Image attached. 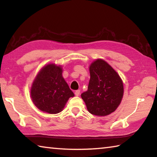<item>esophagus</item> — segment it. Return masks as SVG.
<instances>
[{"label": "esophagus", "instance_id": "esophagus-1", "mask_svg": "<svg viewBox=\"0 0 157 157\" xmlns=\"http://www.w3.org/2000/svg\"><path fill=\"white\" fill-rule=\"evenodd\" d=\"M75 94L76 96H79V94H80V90H77V91H75Z\"/></svg>", "mask_w": 157, "mask_h": 157}]
</instances>
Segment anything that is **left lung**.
<instances>
[{
  "instance_id": "left-lung-1",
  "label": "left lung",
  "mask_w": 157,
  "mask_h": 157,
  "mask_svg": "<svg viewBox=\"0 0 157 157\" xmlns=\"http://www.w3.org/2000/svg\"><path fill=\"white\" fill-rule=\"evenodd\" d=\"M88 90L81 97L91 114L105 116L115 111L123 96V83L116 71L105 60L98 59L89 66Z\"/></svg>"
}]
</instances>
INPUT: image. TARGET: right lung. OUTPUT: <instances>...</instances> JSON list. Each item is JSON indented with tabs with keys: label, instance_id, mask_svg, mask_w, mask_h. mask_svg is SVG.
Returning <instances> with one entry per match:
<instances>
[{
	"label": "right lung",
	"instance_id": "1",
	"mask_svg": "<svg viewBox=\"0 0 157 157\" xmlns=\"http://www.w3.org/2000/svg\"><path fill=\"white\" fill-rule=\"evenodd\" d=\"M62 68L54 63L44 66L31 87L32 100L36 107L50 114L59 113L74 94L62 77Z\"/></svg>",
	"mask_w": 157,
	"mask_h": 157
}]
</instances>
